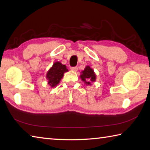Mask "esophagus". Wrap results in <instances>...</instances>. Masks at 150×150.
<instances>
[{
    "instance_id": "34e87169",
    "label": "esophagus",
    "mask_w": 150,
    "mask_h": 150,
    "mask_svg": "<svg viewBox=\"0 0 150 150\" xmlns=\"http://www.w3.org/2000/svg\"><path fill=\"white\" fill-rule=\"evenodd\" d=\"M71 70H72V71H77L78 67H77V66H75V67H71Z\"/></svg>"
}]
</instances>
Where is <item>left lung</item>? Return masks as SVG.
Returning <instances> with one entry per match:
<instances>
[{
	"instance_id": "left-lung-1",
	"label": "left lung",
	"mask_w": 150,
	"mask_h": 150,
	"mask_svg": "<svg viewBox=\"0 0 150 150\" xmlns=\"http://www.w3.org/2000/svg\"><path fill=\"white\" fill-rule=\"evenodd\" d=\"M81 80L87 85H91V82H95L96 80V73L89 66H87L81 72L80 75Z\"/></svg>"
}]
</instances>
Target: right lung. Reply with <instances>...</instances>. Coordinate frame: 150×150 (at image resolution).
<instances>
[{"mask_svg": "<svg viewBox=\"0 0 150 150\" xmlns=\"http://www.w3.org/2000/svg\"><path fill=\"white\" fill-rule=\"evenodd\" d=\"M67 71H68V69L66 65H63L60 62H56L47 73L46 77L48 80V84L52 88L55 87L60 83L64 73Z\"/></svg>", "mask_w": 150, "mask_h": 150, "instance_id": "add662e5", "label": "right lung"}]
</instances>
